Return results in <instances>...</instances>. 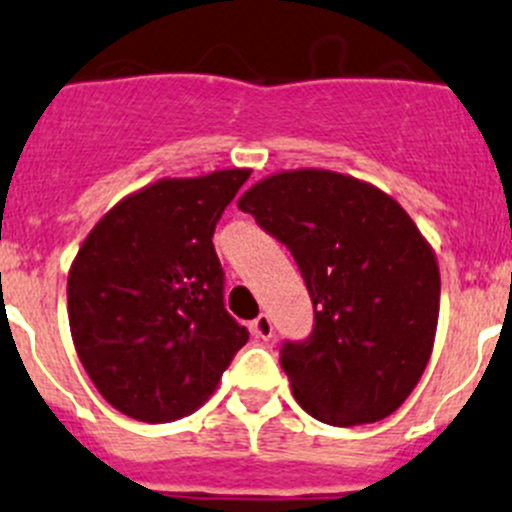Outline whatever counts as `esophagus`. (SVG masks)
Returning <instances> with one entry per match:
<instances>
[{"instance_id": "34e87169", "label": "esophagus", "mask_w": 512, "mask_h": 512, "mask_svg": "<svg viewBox=\"0 0 512 512\" xmlns=\"http://www.w3.org/2000/svg\"><path fill=\"white\" fill-rule=\"evenodd\" d=\"M250 330H252V335L257 337V340H270V337H272V320L267 315H260L257 320H252Z\"/></svg>"}]
</instances>
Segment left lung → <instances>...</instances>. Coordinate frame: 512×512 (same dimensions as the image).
<instances>
[{
  "instance_id": "obj_1",
  "label": "left lung",
  "mask_w": 512,
  "mask_h": 512,
  "mask_svg": "<svg viewBox=\"0 0 512 512\" xmlns=\"http://www.w3.org/2000/svg\"><path fill=\"white\" fill-rule=\"evenodd\" d=\"M295 257L315 327L282 342L295 400L350 428L393 415L430 360L440 310L433 247L390 195L330 170L265 177L237 202Z\"/></svg>"
}]
</instances>
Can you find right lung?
<instances>
[{"label": "right lung", "mask_w": 512, "mask_h": 512, "mask_svg": "<svg viewBox=\"0 0 512 512\" xmlns=\"http://www.w3.org/2000/svg\"><path fill=\"white\" fill-rule=\"evenodd\" d=\"M250 170L160 180L94 225L67 280L74 347L119 413L170 423L195 413L250 332L225 310L212 235Z\"/></svg>", "instance_id": "obj_1"}]
</instances>
